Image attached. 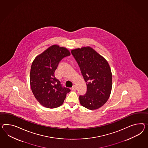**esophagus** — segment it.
Masks as SVG:
<instances>
[{"instance_id": "1", "label": "esophagus", "mask_w": 148, "mask_h": 148, "mask_svg": "<svg viewBox=\"0 0 148 148\" xmlns=\"http://www.w3.org/2000/svg\"><path fill=\"white\" fill-rule=\"evenodd\" d=\"M72 90L73 91H76V90H77L76 86H73L72 87Z\"/></svg>"}]
</instances>
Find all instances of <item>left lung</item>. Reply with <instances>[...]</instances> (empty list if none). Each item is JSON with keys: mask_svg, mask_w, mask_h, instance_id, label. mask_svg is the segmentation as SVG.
<instances>
[{"mask_svg": "<svg viewBox=\"0 0 148 148\" xmlns=\"http://www.w3.org/2000/svg\"><path fill=\"white\" fill-rule=\"evenodd\" d=\"M79 66L87 91L80 95V103L88 110L98 109L109 99L112 87V73L108 62L90 46L71 50Z\"/></svg>", "mask_w": 148, "mask_h": 148, "instance_id": "1", "label": "left lung"}]
</instances>
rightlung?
Here are the masks:
<instances>
[{"instance_id": "obj_1", "label": "right lung", "mask_w": 148, "mask_h": 148, "mask_svg": "<svg viewBox=\"0 0 148 148\" xmlns=\"http://www.w3.org/2000/svg\"><path fill=\"white\" fill-rule=\"evenodd\" d=\"M64 47L50 46L38 55L32 62L30 71V85L35 98L42 106L54 108L61 106L70 90L62 87L54 72L60 62L70 55Z\"/></svg>"}]
</instances>
